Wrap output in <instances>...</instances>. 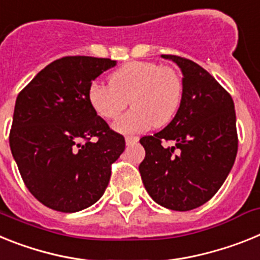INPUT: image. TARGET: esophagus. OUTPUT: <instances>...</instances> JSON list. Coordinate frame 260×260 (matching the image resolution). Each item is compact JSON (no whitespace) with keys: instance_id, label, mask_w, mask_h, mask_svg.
Instances as JSON below:
<instances>
[{"instance_id":"esophagus-1","label":"esophagus","mask_w":260,"mask_h":260,"mask_svg":"<svg viewBox=\"0 0 260 260\" xmlns=\"http://www.w3.org/2000/svg\"><path fill=\"white\" fill-rule=\"evenodd\" d=\"M137 141H139V137H136V136L125 137V144H127V145H133V144H136Z\"/></svg>"}]
</instances>
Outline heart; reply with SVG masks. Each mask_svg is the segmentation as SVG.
Wrapping results in <instances>:
<instances>
[{
    "label": "heart",
    "instance_id": "heart-1",
    "mask_svg": "<svg viewBox=\"0 0 260 260\" xmlns=\"http://www.w3.org/2000/svg\"><path fill=\"white\" fill-rule=\"evenodd\" d=\"M183 81L175 69L150 61H132L110 77V85L94 82L87 91L98 116L112 120L131 101L132 110L114 123L120 133H140L170 123L183 99Z\"/></svg>",
    "mask_w": 260,
    "mask_h": 260
}]
</instances>
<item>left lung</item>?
I'll use <instances>...</instances> for the list:
<instances>
[{"label":"left lung","mask_w":260,"mask_h":260,"mask_svg":"<svg viewBox=\"0 0 260 260\" xmlns=\"http://www.w3.org/2000/svg\"><path fill=\"white\" fill-rule=\"evenodd\" d=\"M183 73V99L168 127L140 143L141 179L165 208L191 211L211 200L233 168L238 150L234 102L204 68L188 58L162 55ZM174 141L166 148L162 142Z\"/></svg>","instance_id":"8db88e82"}]
</instances>
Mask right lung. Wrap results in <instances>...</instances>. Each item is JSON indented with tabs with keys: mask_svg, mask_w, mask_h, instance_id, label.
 <instances>
[{
	"mask_svg": "<svg viewBox=\"0 0 260 260\" xmlns=\"http://www.w3.org/2000/svg\"><path fill=\"white\" fill-rule=\"evenodd\" d=\"M116 61L67 56L47 65L15 101L10 143L24 184L42 204L82 211L105 193L125 140L98 116L87 91Z\"/></svg>",
	"mask_w": 260,
	"mask_h": 260,
	"instance_id": "1",
	"label": "right lung"
}]
</instances>
